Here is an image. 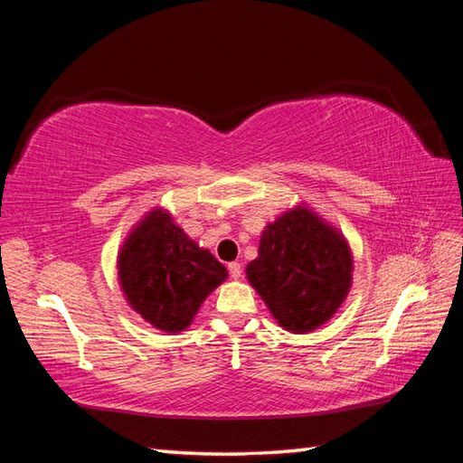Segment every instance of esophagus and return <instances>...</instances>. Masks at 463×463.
<instances>
[{"label": "esophagus", "instance_id": "obj_1", "mask_svg": "<svg viewBox=\"0 0 463 463\" xmlns=\"http://www.w3.org/2000/svg\"><path fill=\"white\" fill-rule=\"evenodd\" d=\"M229 274H231V279L239 280L242 277V267H241V264L239 262H231L229 264Z\"/></svg>", "mask_w": 463, "mask_h": 463}]
</instances>
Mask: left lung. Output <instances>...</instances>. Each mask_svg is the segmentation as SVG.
Segmentation results:
<instances>
[{"mask_svg":"<svg viewBox=\"0 0 463 463\" xmlns=\"http://www.w3.org/2000/svg\"><path fill=\"white\" fill-rule=\"evenodd\" d=\"M249 282L284 330L304 334L332 318L352 282V254L340 232L308 209L264 229Z\"/></svg>","mask_w":463,"mask_h":463,"instance_id":"1","label":"left lung"}]
</instances>
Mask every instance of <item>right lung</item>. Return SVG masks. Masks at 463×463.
Wrapping results in <instances>:
<instances>
[{
  "label": "right lung",
  "mask_w": 463,
  "mask_h": 463,
  "mask_svg": "<svg viewBox=\"0 0 463 463\" xmlns=\"http://www.w3.org/2000/svg\"><path fill=\"white\" fill-rule=\"evenodd\" d=\"M224 279L222 264L196 247L161 209L145 216L119 254V280L127 300L165 332L189 326L201 302Z\"/></svg>",
  "instance_id": "1"
}]
</instances>
